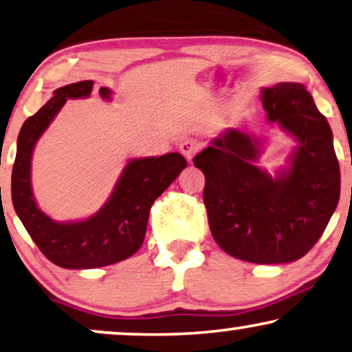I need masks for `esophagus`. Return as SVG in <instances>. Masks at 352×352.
<instances>
[{
	"instance_id": "esophagus-1",
	"label": "esophagus",
	"mask_w": 352,
	"mask_h": 352,
	"mask_svg": "<svg viewBox=\"0 0 352 352\" xmlns=\"http://www.w3.org/2000/svg\"><path fill=\"white\" fill-rule=\"evenodd\" d=\"M199 148H200V144L197 142V140H192V139L182 140V142L179 144L181 153L184 155V157L189 160V162H190V160H192L194 155L199 152Z\"/></svg>"
}]
</instances>
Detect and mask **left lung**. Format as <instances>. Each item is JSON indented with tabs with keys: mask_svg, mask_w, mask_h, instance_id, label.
Returning a JSON list of instances; mask_svg holds the SVG:
<instances>
[{
	"mask_svg": "<svg viewBox=\"0 0 352 352\" xmlns=\"http://www.w3.org/2000/svg\"><path fill=\"white\" fill-rule=\"evenodd\" d=\"M268 121L294 135L298 148L276 177L255 165L258 140L228 129L194 157L205 175L204 204L217 244L252 263H287L316 245L340 200V163L327 118L302 84L262 90Z\"/></svg>",
	"mask_w": 352,
	"mask_h": 352,
	"instance_id": "left-lung-1",
	"label": "left lung"
}]
</instances>
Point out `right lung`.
<instances>
[{
    "label": "right lung",
    "mask_w": 352,
    "mask_h": 352,
    "mask_svg": "<svg viewBox=\"0 0 352 352\" xmlns=\"http://www.w3.org/2000/svg\"><path fill=\"white\" fill-rule=\"evenodd\" d=\"M92 80H80L54 90L34 116L25 120L17 137L12 166V205L36 248L61 268H98L134 255L144 243L150 208L187 166L181 153L131 160L108 202L95 215L74 223H58L36 207L30 186V162L35 142L67 98L89 97ZM111 90L100 89L109 100Z\"/></svg>",
    "instance_id": "add662e5"
}]
</instances>
